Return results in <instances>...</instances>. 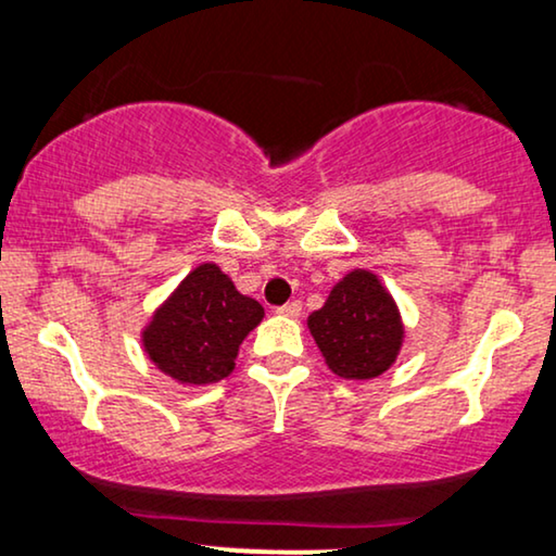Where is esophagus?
<instances>
[{"mask_svg":"<svg viewBox=\"0 0 556 556\" xmlns=\"http://www.w3.org/2000/svg\"><path fill=\"white\" fill-rule=\"evenodd\" d=\"M278 316H288V318H295L301 316V301H288L286 306H278L276 308Z\"/></svg>","mask_w":556,"mask_h":556,"instance_id":"esophagus-1","label":"esophagus"}]
</instances>
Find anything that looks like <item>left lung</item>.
Listing matches in <instances>:
<instances>
[{
    "mask_svg": "<svg viewBox=\"0 0 556 556\" xmlns=\"http://www.w3.org/2000/svg\"><path fill=\"white\" fill-rule=\"evenodd\" d=\"M306 324L326 367L344 379L384 375L405 344L397 301L364 268L349 270Z\"/></svg>",
    "mask_w": 556,
    "mask_h": 556,
    "instance_id": "8db88e82",
    "label": "left lung"
}]
</instances>
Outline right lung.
I'll list each match as a JSON object with an SVG mask.
<instances>
[{"instance_id": "1", "label": "right lung", "mask_w": 556, "mask_h": 556, "mask_svg": "<svg viewBox=\"0 0 556 556\" xmlns=\"http://www.w3.org/2000/svg\"><path fill=\"white\" fill-rule=\"evenodd\" d=\"M265 311L235 288L217 263H200L141 329L143 352L185 387H204L235 369L240 344Z\"/></svg>"}]
</instances>
